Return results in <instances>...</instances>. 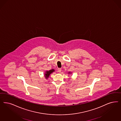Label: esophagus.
Returning a JSON list of instances; mask_svg holds the SVG:
<instances>
[{"mask_svg":"<svg viewBox=\"0 0 121 121\" xmlns=\"http://www.w3.org/2000/svg\"><path fill=\"white\" fill-rule=\"evenodd\" d=\"M61 71H62V70H61V68H58V73H61Z\"/></svg>","mask_w":121,"mask_h":121,"instance_id":"1","label":"esophagus"}]
</instances>
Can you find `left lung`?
<instances>
[{
    "instance_id": "1",
    "label": "left lung",
    "mask_w": 121,
    "mask_h": 121,
    "mask_svg": "<svg viewBox=\"0 0 121 121\" xmlns=\"http://www.w3.org/2000/svg\"><path fill=\"white\" fill-rule=\"evenodd\" d=\"M70 73V72H69V73H69V74H70V73Z\"/></svg>"
}]
</instances>
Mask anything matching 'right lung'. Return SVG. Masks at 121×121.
<instances>
[{"mask_svg": "<svg viewBox=\"0 0 121 121\" xmlns=\"http://www.w3.org/2000/svg\"><path fill=\"white\" fill-rule=\"evenodd\" d=\"M54 71H55V70L53 69H51L49 71H46L44 73V77L46 79H48V77H49V75H50V74H51L52 73H53V72H54Z\"/></svg>", "mask_w": 121, "mask_h": 121, "instance_id": "right-lung-1", "label": "right lung"}]
</instances>
